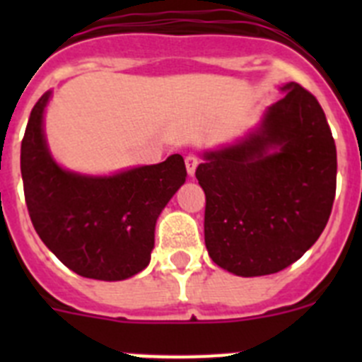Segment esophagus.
I'll return each mask as SVG.
<instances>
[{
    "label": "esophagus",
    "mask_w": 362,
    "mask_h": 362,
    "mask_svg": "<svg viewBox=\"0 0 362 362\" xmlns=\"http://www.w3.org/2000/svg\"><path fill=\"white\" fill-rule=\"evenodd\" d=\"M185 165H187V172L190 175H194L196 172L197 165H199V158H197L196 153H188L187 158H185Z\"/></svg>",
    "instance_id": "34e87169"
}]
</instances>
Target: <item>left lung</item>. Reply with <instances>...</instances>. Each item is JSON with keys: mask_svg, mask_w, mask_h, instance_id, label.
I'll return each instance as SVG.
<instances>
[{"mask_svg": "<svg viewBox=\"0 0 362 362\" xmlns=\"http://www.w3.org/2000/svg\"><path fill=\"white\" fill-rule=\"evenodd\" d=\"M283 90L254 134L206 152L196 170L206 196V250L235 276H268L296 263L334 206L337 152L325 112L297 83Z\"/></svg>", "mask_w": 362, "mask_h": 362, "instance_id": "left-lung-1", "label": "left lung"}]
</instances>
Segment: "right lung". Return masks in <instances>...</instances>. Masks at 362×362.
<instances>
[{
  "label": "right lung",
  "instance_id": "1",
  "mask_svg": "<svg viewBox=\"0 0 362 362\" xmlns=\"http://www.w3.org/2000/svg\"><path fill=\"white\" fill-rule=\"evenodd\" d=\"M41 95L21 141V177L28 216L41 241L78 276L121 281L150 263L159 214L185 183L183 156L110 177L63 170L43 136Z\"/></svg>",
  "mask_w": 362,
  "mask_h": 362
}]
</instances>
